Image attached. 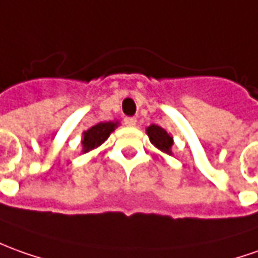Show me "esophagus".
I'll use <instances>...</instances> for the list:
<instances>
[{"mask_svg": "<svg viewBox=\"0 0 258 258\" xmlns=\"http://www.w3.org/2000/svg\"><path fill=\"white\" fill-rule=\"evenodd\" d=\"M124 124H125L127 127H136L137 120L134 117H125V118H124Z\"/></svg>", "mask_w": 258, "mask_h": 258, "instance_id": "1", "label": "esophagus"}]
</instances>
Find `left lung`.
<instances>
[{"label": "left lung", "instance_id": "8db88e82", "mask_svg": "<svg viewBox=\"0 0 258 258\" xmlns=\"http://www.w3.org/2000/svg\"><path fill=\"white\" fill-rule=\"evenodd\" d=\"M147 136L150 138L151 144L158 148L159 151L172 155V145H173V137L171 134H168L165 130L159 125L151 124L150 127H147Z\"/></svg>", "mask_w": 258, "mask_h": 258}]
</instances>
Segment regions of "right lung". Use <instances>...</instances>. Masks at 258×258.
<instances>
[{
  "label": "right lung",
  "instance_id": "add662e5",
  "mask_svg": "<svg viewBox=\"0 0 258 258\" xmlns=\"http://www.w3.org/2000/svg\"><path fill=\"white\" fill-rule=\"evenodd\" d=\"M118 125V121H106L97 122L96 125L90 127L82 134V152L85 154L99 148Z\"/></svg>",
  "mask_w": 258,
  "mask_h": 258
}]
</instances>
